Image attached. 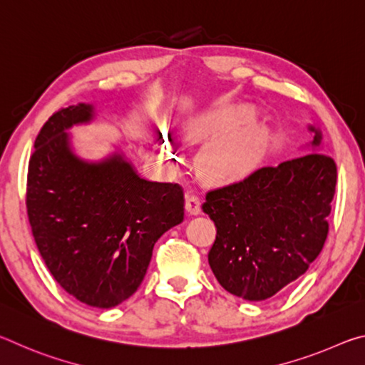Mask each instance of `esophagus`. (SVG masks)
Instances as JSON below:
<instances>
[{
  "label": "esophagus",
  "instance_id": "34e87169",
  "mask_svg": "<svg viewBox=\"0 0 365 365\" xmlns=\"http://www.w3.org/2000/svg\"><path fill=\"white\" fill-rule=\"evenodd\" d=\"M185 209L190 215H197L201 212V202L200 197L195 195H188L187 196V202H185Z\"/></svg>",
  "mask_w": 365,
  "mask_h": 365
}]
</instances>
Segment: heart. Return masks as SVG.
<instances>
[{
	"label": "heart",
	"mask_w": 365,
	"mask_h": 365,
	"mask_svg": "<svg viewBox=\"0 0 365 365\" xmlns=\"http://www.w3.org/2000/svg\"><path fill=\"white\" fill-rule=\"evenodd\" d=\"M250 109H242L230 119H219L212 125L214 128H227L233 123L242 122L250 117ZM256 160L255 145L248 141L237 143H222L209 148L200 159V170L205 180L211 183H227L242 178L248 174Z\"/></svg>",
	"instance_id": "heart-1"
}]
</instances>
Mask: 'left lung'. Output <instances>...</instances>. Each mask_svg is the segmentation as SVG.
Masks as SVG:
<instances>
[{
    "instance_id": "left-lung-1",
    "label": "left lung",
    "mask_w": 365,
    "mask_h": 365,
    "mask_svg": "<svg viewBox=\"0 0 365 365\" xmlns=\"http://www.w3.org/2000/svg\"><path fill=\"white\" fill-rule=\"evenodd\" d=\"M309 130L319 148L322 132ZM335 187V160L314 151L207 191L202 211L217 228L207 261L220 285L264 301L299 279L324 248Z\"/></svg>"
}]
</instances>
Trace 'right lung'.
Here are the masks:
<instances>
[{"label":"right lung","instance_id":"1","mask_svg":"<svg viewBox=\"0 0 365 365\" xmlns=\"http://www.w3.org/2000/svg\"><path fill=\"white\" fill-rule=\"evenodd\" d=\"M95 117L78 103L54 113L29 163L27 214L48 270L73 298L114 307L137 292L154 243L183 220L177 183L141 178L120 153L88 163L67 130ZM164 143V141H163Z\"/></svg>","mask_w":365,"mask_h":365}]
</instances>
